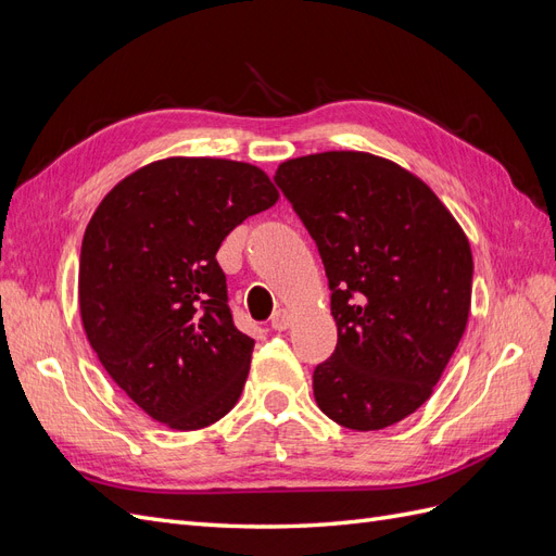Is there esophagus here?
Returning a JSON list of instances; mask_svg holds the SVG:
<instances>
[{
  "instance_id": "obj_1",
  "label": "esophagus",
  "mask_w": 556,
  "mask_h": 556,
  "mask_svg": "<svg viewBox=\"0 0 556 556\" xmlns=\"http://www.w3.org/2000/svg\"><path fill=\"white\" fill-rule=\"evenodd\" d=\"M290 323H292L290 313L285 311V308H280V311H276L274 317H271V329H274V331H285V329L290 327Z\"/></svg>"
}]
</instances>
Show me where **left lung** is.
Returning a JSON list of instances; mask_svg holds the SVG:
<instances>
[{"instance_id": "left-lung-1", "label": "left lung", "mask_w": 556, "mask_h": 556, "mask_svg": "<svg viewBox=\"0 0 556 556\" xmlns=\"http://www.w3.org/2000/svg\"><path fill=\"white\" fill-rule=\"evenodd\" d=\"M274 180L319 250L339 327L313 371L319 410L355 431L401 422L431 396L464 336L468 239L422 180L376 155L296 157Z\"/></svg>"}]
</instances>
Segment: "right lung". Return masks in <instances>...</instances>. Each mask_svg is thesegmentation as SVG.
I'll list each match as a JSON object with an SVG mask.
<instances>
[{
	"instance_id": "1",
	"label": "right lung",
	"mask_w": 556,
	"mask_h": 556,
	"mask_svg": "<svg viewBox=\"0 0 556 556\" xmlns=\"http://www.w3.org/2000/svg\"><path fill=\"white\" fill-rule=\"evenodd\" d=\"M276 201L257 166L169 157L97 206L80 248L83 327L113 382L157 422L204 429L239 401L255 341L233 325L215 252Z\"/></svg>"
}]
</instances>
